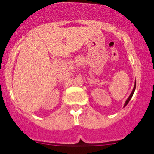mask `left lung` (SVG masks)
Returning <instances> with one entry per match:
<instances>
[{"instance_id": "left-lung-1", "label": "left lung", "mask_w": 154, "mask_h": 154, "mask_svg": "<svg viewBox=\"0 0 154 154\" xmlns=\"http://www.w3.org/2000/svg\"><path fill=\"white\" fill-rule=\"evenodd\" d=\"M135 88H136V81H135V85H134L133 90H132V91L131 94L130 95V96L128 97V99H127L126 101H125V105H124V107H125V106H126L127 105H128V103H129V101H130V99H131V98H132V95H133V94H134V92H135Z\"/></svg>"}]
</instances>
